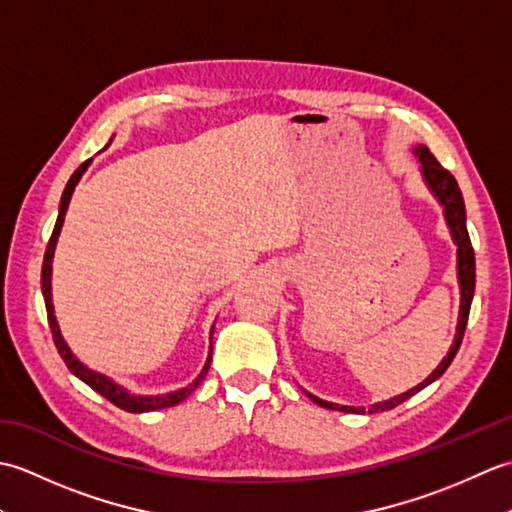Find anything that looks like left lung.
Listing matches in <instances>:
<instances>
[{"label":"left lung","mask_w":512,"mask_h":512,"mask_svg":"<svg viewBox=\"0 0 512 512\" xmlns=\"http://www.w3.org/2000/svg\"><path fill=\"white\" fill-rule=\"evenodd\" d=\"M413 154L418 156L420 160V171H422V178L427 182L429 191L436 195V200L442 204L444 209V217H447V224L451 228V237L455 246H458V281H460V317H458V332H455V339L449 354L442 358V363L433 369V372L422 380L420 385H416L413 389L405 391V394L394 396L391 400H383V402H376L369 409L365 407H345V405H334V402L328 400H321L317 396L308 394L314 402H317L319 407L325 409H336V411H345V413H376V411H387V409H394L398 407L400 402H405L407 398H411L413 394H418L420 389H424L427 385H431L433 380H438L444 372H447V367L451 365V361L455 358L460 350V343H462V336L466 330V321H469V312H471V301H473V292H475V253H473V246H471V237L469 231H466V209H464V200H462V191L458 187V182L451 176V171L444 169L440 162L436 160V156L431 154L429 147L418 145L413 149Z\"/></svg>","instance_id":"8db88e82"}]
</instances>
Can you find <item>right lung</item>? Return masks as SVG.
<instances>
[{"instance_id":"1","label":"right lung","mask_w":512,"mask_h":512,"mask_svg":"<svg viewBox=\"0 0 512 512\" xmlns=\"http://www.w3.org/2000/svg\"><path fill=\"white\" fill-rule=\"evenodd\" d=\"M112 143V140H110ZM92 160H85L83 165L76 169L72 173V178L68 180V184H65V191L61 195V204H59V217H57V224H54V231L50 235V242H48V248H46V255H43V268H41V292H43V301H46V312H48V325H50V332H52V339H54V345H57V350L61 354V358L65 361V365H68L70 372L81 378L85 385H90L94 391H99V394L103 398H107L112 402V405L121 407L123 411H129V413H145V411H156V409H165V407H173L178 405V402H182L187 396H191L195 389L200 387V383L204 380L206 372H209V365H211V352L213 347H209V358H206V363L202 367L200 376L193 380V383H189L187 387L182 389H176V391H169V394H160V396H136L132 394V391H127L125 387H121L118 383H114L112 378H107L99 372H94V369L85 367L79 358H76L72 352L68 343L63 341L61 336V330H59V323H57V317H54V306H52V257H54V248H57V239H59V233H61V226H63V220H65V211H68V204H70V198L74 193V187L79 184L81 176L85 173V169L90 167ZM213 334V330H211ZM213 339V336H211Z\"/></svg>"}]
</instances>
